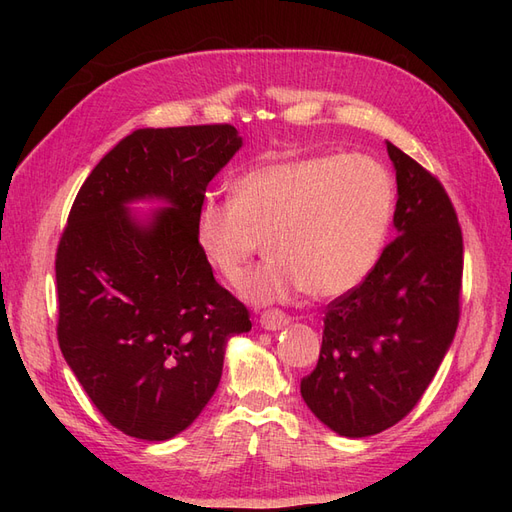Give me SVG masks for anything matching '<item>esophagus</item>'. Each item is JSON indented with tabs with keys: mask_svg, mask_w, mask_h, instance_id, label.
<instances>
[{
	"mask_svg": "<svg viewBox=\"0 0 512 512\" xmlns=\"http://www.w3.org/2000/svg\"><path fill=\"white\" fill-rule=\"evenodd\" d=\"M290 322V316H286L282 309H269V312H262L260 324L267 331H280Z\"/></svg>",
	"mask_w": 512,
	"mask_h": 512,
	"instance_id": "esophagus-1",
	"label": "esophagus"
}]
</instances>
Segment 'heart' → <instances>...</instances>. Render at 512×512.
<instances>
[{
	"label": "heart",
	"mask_w": 512,
	"mask_h": 512,
	"mask_svg": "<svg viewBox=\"0 0 512 512\" xmlns=\"http://www.w3.org/2000/svg\"><path fill=\"white\" fill-rule=\"evenodd\" d=\"M395 190L386 168L363 153L260 164L198 209L196 241L224 282L237 284L265 241L269 258L241 284L265 305L305 290L342 297L374 269L389 235Z\"/></svg>",
	"instance_id": "b5f03b06"
}]
</instances>
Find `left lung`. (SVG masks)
Returning <instances> with one entry per match:
<instances>
[{
    "instance_id": "left-lung-1",
    "label": "left lung",
    "mask_w": 512,
    "mask_h": 512,
    "mask_svg": "<svg viewBox=\"0 0 512 512\" xmlns=\"http://www.w3.org/2000/svg\"><path fill=\"white\" fill-rule=\"evenodd\" d=\"M397 237L324 314L318 365L301 380L316 418L346 438L399 423L423 397L459 322L463 237L442 183L393 143Z\"/></svg>"
}]
</instances>
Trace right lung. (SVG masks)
Listing matches in <instances>:
<instances>
[{"mask_svg":"<svg viewBox=\"0 0 512 512\" xmlns=\"http://www.w3.org/2000/svg\"><path fill=\"white\" fill-rule=\"evenodd\" d=\"M228 123L143 128L81 185L55 258L64 359L108 423L162 442L188 429L222 378L247 307L215 282L196 241L209 181L241 149ZM162 199L145 221L129 205Z\"/></svg>","mask_w":512,"mask_h":512,"instance_id":"1","label":"right lung"}]
</instances>
